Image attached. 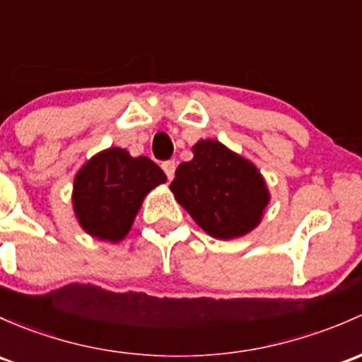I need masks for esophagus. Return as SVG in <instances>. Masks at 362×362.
<instances>
[{
    "label": "esophagus",
    "mask_w": 362,
    "mask_h": 362,
    "mask_svg": "<svg viewBox=\"0 0 362 362\" xmlns=\"http://www.w3.org/2000/svg\"><path fill=\"white\" fill-rule=\"evenodd\" d=\"M175 168H177V165H175V161H165L163 163V170H165L166 177H168V180L175 177Z\"/></svg>",
    "instance_id": "34e87169"
}]
</instances>
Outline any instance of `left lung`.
<instances>
[{
    "mask_svg": "<svg viewBox=\"0 0 362 362\" xmlns=\"http://www.w3.org/2000/svg\"><path fill=\"white\" fill-rule=\"evenodd\" d=\"M170 189L177 203L211 238H241L262 222L271 201L267 184L250 159L213 139L192 146Z\"/></svg>",
    "mask_w": 362,
    "mask_h": 362,
    "instance_id": "8db88e82",
    "label": "left lung"
}]
</instances>
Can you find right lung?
Masks as SVG:
<instances>
[{
	"label": "right lung",
	"instance_id": "add662e5",
	"mask_svg": "<svg viewBox=\"0 0 362 362\" xmlns=\"http://www.w3.org/2000/svg\"><path fill=\"white\" fill-rule=\"evenodd\" d=\"M166 175L146 156L132 158L121 147L97 152L74 177L72 210L81 229L100 241L119 243L152 189Z\"/></svg>",
	"mask_w": 362,
	"mask_h": 362
}]
</instances>
